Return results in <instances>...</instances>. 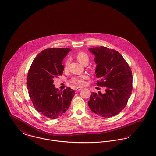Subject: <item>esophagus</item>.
I'll list each match as a JSON object with an SVG mask.
<instances>
[{
  "instance_id": "34e87169",
  "label": "esophagus",
  "mask_w": 156,
  "mask_h": 156,
  "mask_svg": "<svg viewBox=\"0 0 156 156\" xmlns=\"http://www.w3.org/2000/svg\"><path fill=\"white\" fill-rule=\"evenodd\" d=\"M81 90H82V88H80V87H77V88H76L75 89V90L76 92L80 91Z\"/></svg>"
}]
</instances>
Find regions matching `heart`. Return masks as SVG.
Masks as SVG:
<instances>
[{"label": "heart", "mask_w": 156, "mask_h": 156, "mask_svg": "<svg viewBox=\"0 0 156 156\" xmlns=\"http://www.w3.org/2000/svg\"><path fill=\"white\" fill-rule=\"evenodd\" d=\"M76 58L80 63L84 65L87 63H88L89 62V56L84 51L78 52L76 55ZM69 64V60H67L65 62L64 70L65 71L68 70ZM88 78V76L87 75H83L79 76L73 77L71 80V83L72 84H75L76 85L82 86L85 84V80H87Z\"/></svg>", "instance_id": "obj_1"}]
</instances>
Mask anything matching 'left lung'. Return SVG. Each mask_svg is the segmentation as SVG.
<instances>
[{
    "label": "left lung",
    "mask_w": 156,
    "mask_h": 156,
    "mask_svg": "<svg viewBox=\"0 0 156 156\" xmlns=\"http://www.w3.org/2000/svg\"><path fill=\"white\" fill-rule=\"evenodd\" d=\"M95 55L98 86L105 87L102 94L92 93L88 105L97 115L110 118L126 106L132 90V74L129 65L118 51L103 46L89 48Z\"/></svg>",
    "instance_id": "obj_1"
}]
</instances>
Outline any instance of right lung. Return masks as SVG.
Instances as JSON below:
<instances>
[{
	"label": "right lung",
	"instance_id": "1",
	"mask_svg": "<svg viewBox=\"0 0 156 156\" xmlns=\"http://www.w3.org/2000/svg\"><path fill=\"white\" fill-rule=\"evenodd\" d=\"M72 49L46 48L37 55L28 72L27 86L36 110L48 118L56 119L68 109L75 91L67 87L59 91L53 79L62 75V61Z\"/></svg>",
	"mask_w": 156,
	"mask_h": 156
}]
</instances>
